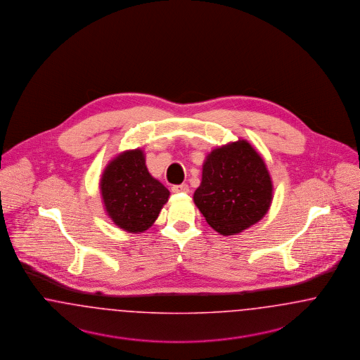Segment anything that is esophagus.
I'll return each instance as SVG.
<instances>
[{
	"label": "esophagus",
	"mask_w": 360,
	"mask_h": 360,
	"mask_svg": "<svg viewBox=\"0 0 360 360\" xmlns=\"http://www.w3.org/2000/svg\"><path fill=\"white\" fill-rule=\"evenodd\" d=\"M172 192H174V193H188L189 192V187H188L187 184L173 186Z\"/></svg>",
	"instance_id": "esophagus-1"
}]
</instances>
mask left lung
I'll return each mask as SVG.
<instances>
[{"label": "left lung", "mask_w": 360, "mask_h": 360, "mask_svg": "<svg viewBox=\"0 0 360 360\" xmlns=\"http://www.w3.org/2000/svg\"><path fill=\"white\" fill-rule=\"evenodd\" d=\"M271 199L265 161L248 141L223 145L205 157L193 202L215 231L242 233L265 217Z\"/></svg>", "instance_id": "8db88e82"}]
</instances>
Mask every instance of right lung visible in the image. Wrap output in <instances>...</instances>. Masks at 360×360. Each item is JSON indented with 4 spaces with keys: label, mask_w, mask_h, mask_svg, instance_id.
<instances>
[{
    "label": "right lung",
    "mask_w": 360,
    "mask_h": 360,
    "mask_svg": "<svg viewBox=\"0 0 360 360\" xmlns=\"http://www.w3.org/2000/svg\"><path fill=\"white\" fill-rule=\"evenodd\" d=\"M101 195L110 219L127 233L139 234L155 223L169 191L149 173L143 152L133 149L108 164L101 177Z\"/></svg>",
    "instance_id": "right-lung-1"
}]
</instances>
